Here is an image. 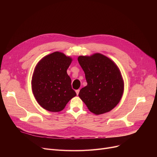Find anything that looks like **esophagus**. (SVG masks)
<instances>
[{
    "mask_svg": "<svg viewBox=\"0 0 157 157\" xmlns=\"http://www.w3.org/2000/svg\"><path fill=\"white\" fill-rule=\"evenodd\" d=\"M79 90H80L79 89H78V90H76V94H77V95H78V94H79Z\"/></svg>",
    "mask_w": 157,
    "mask_h": 157,
    "instance_id": "esophagus-1",
    "label": "esophagus"
}]
</instances>
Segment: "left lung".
<instances>
[{
    "label": "left lung",
    "mask_w": 157,
    "mask_h": 157,
    "mask_svg": "<svg viewBox=\"0 0 157 157\" xmlns=\"http://www.w3.org/2000/svg\"><path fill=\"white\" fill-rule=\"evenodd\" d=\"M78 60L87 82L79 97L95 114L110 111L120 102L124 91V81L117 65L98 53L79 56Z\"/></svg>",
    "instance_id": "obj_1"
}]
</instances>
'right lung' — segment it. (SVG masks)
<instances>
[{
  "mask_svg": "<svg viewBox=\"0 0 157 157\" xmlns=\"http://www.w3.org/2000/svg\"><path fill=\"white\" fill-rule=\"evenodd\" d=\"M71 56L55 52L44 56L36 65L32 77V89L38 104L51 112L63 110L76 94L67 73Z\"/></svg>",
  "mask_w": 157,
  "mask_h": 157,
  "instance_id": "right-lung-1",
  "label": "right lung"
}]
</instances>
